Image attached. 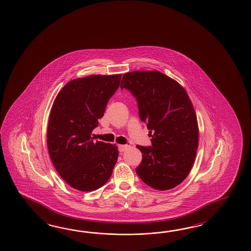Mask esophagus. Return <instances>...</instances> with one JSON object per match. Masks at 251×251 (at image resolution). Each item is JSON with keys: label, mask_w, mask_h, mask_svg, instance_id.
Masks as SVG:
<instances>
[{"label": "esophagus", "mask_w": 251, "mask_h": 251, "mask_svg": "<svg viewBox=\"0 0 251 251\" xmlns=\"http://www.w3.org/2000/svg\"><path fill=\"white\" fill-rule=\"evenodd\" d=\"M128 145H119V151L120 152H124L125 151H127L128 149Z\"/></svg>", "instance_id": "34e87169"}]
</instances>
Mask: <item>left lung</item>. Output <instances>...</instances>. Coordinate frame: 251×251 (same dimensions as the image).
Segmentation results:
<instances>
[{
    "label": "left lung",
    "mask_w": 251,
    "mask_h": 251,
    "mask_svg": "<svg viewBox=\"0 0 251 251\" xmlns=\"http://www.w3.org/2000/svg\"><path fill=\"white\" fill-rule=\"evenodd\" d=\"M121 88L136 97L139 117L147 123L152 142L148 148L137 146L142 161L136 173L154 189L175 188L190 173L199 142L189 96L178 82L156 70L124 74Z\"/></svg>",
    "instance_id": "1"
}]
</instances>
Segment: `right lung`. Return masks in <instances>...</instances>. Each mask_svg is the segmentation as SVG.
Instances as JSON below:
<instances>
[{
  "label": "right lung",
  "instance_id": "right-lung-1",
  "mask_svg": "<svg viewBox=\"0 0 251 251\" xmlns=\"http://www.w3.org/2000/svg\"><path fill=\"white\" fill-rule=\"evenodd\" d=\"M121 78L122 74L74 79L53 102L47 132L49 153L57 173L78 191L104 185L117 162L116 144L94 142L91 136Z\"/></svg>",
  "mask_w": 251,
  "mask_h": 251
}]
</instances>
